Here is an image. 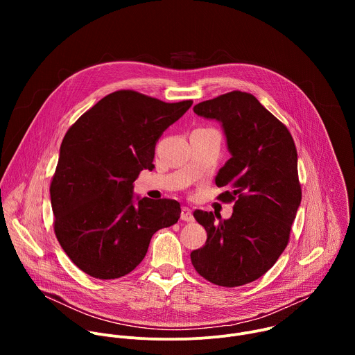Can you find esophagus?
I'll return each mask as SVG.
<instances>
[{
  "label": "esophagus",
  "mask_w": 355,
  "mask_h": 355,
  "mask_svg": "<svg viewBox=\"0 0 355 355\" xmlns=\"http://www.w3.org/2000/svg\"><path fill=\"white\" fill-rule=\"evenodd\" d=\"M181 219L184 222H193L195 220L193 215H192V211L189 208H185V207L181 209Z\"/></svg>",
  "instance_id": "esophagus-1"
}]
</instances>
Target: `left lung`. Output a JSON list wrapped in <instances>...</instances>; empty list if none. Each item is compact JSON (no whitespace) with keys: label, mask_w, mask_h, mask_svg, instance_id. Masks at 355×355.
I'll return each instance as SVG.
<instances>
[{"label":"left lung","mask_w":355,"mask_h":355,"mask_svg":"<svg viewBox=\"0 0 355 355\" xmlns=\"http://www.w3.org/2000/svg\"><path fill=\"white\" fill-rule=\"evenodd\" d=\"M193 112L222 125L232 157L215 182L230 188L219 199L234 207L225 220L193 212L208 239L191 261L209 282L240 286L264 275L288 244L302 199L296 147L286 126L251 94L232 91L196 104Z\"/></svg>","instance_id":"1"}]
</instances>
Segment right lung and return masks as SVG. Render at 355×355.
Returning <instances> with one entry per match:
<instances>
[{
    "label": "right lung",
    "instance_id": "add662e5",
    "mask_svg": "<svg viewBox=\"0 0 355 355\" xmlns=\"http://www.w3.org/2000/svg\"><path fill=\"white\" fill-rule=\"evenodd\" d=\"M192 101L167 104L115 91L67 130L50 184L55 233L85 274L115 279L144 259L151 236L180 219L177 200L133 193L141 170H153L156 143Z\"/></svg>",
    "mask_w": 355,
    "mask_h": 355
}]
</instances>
